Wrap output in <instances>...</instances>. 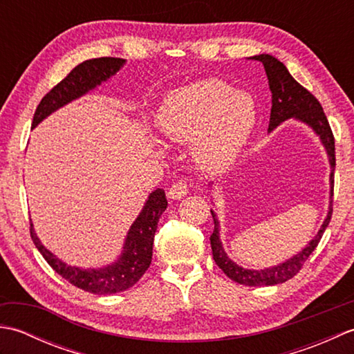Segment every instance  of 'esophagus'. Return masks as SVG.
I'll use <instances>...</instances> for the list:
<instances>
[{
  "label": "esophagus",
  "instance_id": "esophagus-1",
  "mask_svg": "<svg viewBox=\"0 0 354 354\" xmlns=\"http://www.w3.org/2000/svg\"><path fill=\"white\" fill-rule=\"evenodd\" d=\"M187 193H189V185H187L185 181L175 183V184L170 187L169 192H167L170 199H181V198L185 196Z\"/></svg>",
  "mask_w": 354,
  "mask_h": 354
}]
</instances>
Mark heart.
<instances>
[{
	"label": "heart",
	"instance_id": "b5f03b06",
	"mask_svg": "<svg viewBox=\"0 0 354 354\" xmlns=\"http://www.w3.org/2000/svg\"><path fill=\"white\" fill-rule=\"evenodd\" d=\"M257 108L250 94L219 79L176 88L164 97L155 123L165 138L193 141V156L207 171H222L239 158L254 129Z\"/></svg>",
	"mask_w": 354,
	"mask_h": 354
}]
</instances>
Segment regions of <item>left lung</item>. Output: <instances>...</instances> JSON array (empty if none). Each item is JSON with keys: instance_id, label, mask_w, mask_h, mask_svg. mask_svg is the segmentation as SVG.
<instances>
[{"instance_id": "1", "label": "left lung", "mask_w": 354, "mask_h": 354, "mask_svg": "<svg viewBox=\"0 0 354 354\" xmlns=\"http://www.w3.org/2000/svg\"><path fill=\"white\" fill-rule=\"evenodd\" d=\"M252 61H259L265 66L269 89L272 93V108H270V118H269V129L268 132H272L275 127L284 123L286 120L293 118L298 120L304 124H307L310 129L318 135L322 146H324L327 158L330 162V201H328V212L324 222H322L319 231L317 232L309 243H307L298 254L292 255L283 263H278L275 266L265 268V269H246L239 266L237 263L232 261L228 254L225 252L221 240V225L217 221V214L209 209L214 221V231L209 242H212L213 250V259L216 265L219 266L227 277L234 280L239 284L245 286H274L290 280L295 277L299 269L303 268L304 261L309 259V255L315 251L318 246L319 240L324 234L326 228L328 227L330 219H332L333 212V183H335V138L330 124L327 122V117L322 111V106L315 97L307 91L304 86H301L298 82L290 76V73L286 68L283 62L278 61L277 57L270 55H259L250 57Z\"/></svg>"}]
</instances>
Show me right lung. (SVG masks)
I'll list each match as a JSON object with an SVG mask.
<instances>
[{
	"mask_svg": "<svg viewBox=\"0 0 354 354\" xmlns=\"http://www.w3.org/2000/svg\"><path fill=\"white\" fill-rule=\"evenodd\" d=\"M124 64V59L120 57H97L79 64L37 104L32 127H36L42 120L65 104L80 99L82 95L100 86L103 82L109 80L115 73L122 70ZM165 208H167V199H165L164 190L156 189L150 193L138 217L127 231L122 254L111 265L102 268L66 265L42 245L39 237L36 236L32 222H30V236L42 257L66 281L82 290L95 293V295H111V293L132 288L150 266L155 231Z\"/></svg>",
	"mask_w": 354,
	"mask_h": 354,
	"instance_id": "obj_1",
	"label": "right lung"
}]
</instances>
